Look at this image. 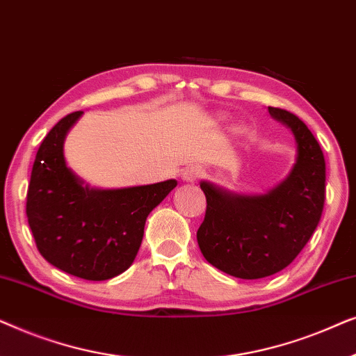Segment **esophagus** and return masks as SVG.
<instances>
[{
	"label": "esophagus",
	"mask_w": 356,
	"mask_h": 356,
	"mask_svg": "<svg viewBox=\"0 0 356 356\" xmlns=\"http://www.w3.org/2000/svg\"><path fill=\"white\" fill-rule=\"evenodd\" d=\"M202 175H204V170L201 167H197V165H191V167H188L183 172V179L184 181L193 183V181H197Z\"/></svg>",
	"instance_id": "34e87169"
}]
</instances>
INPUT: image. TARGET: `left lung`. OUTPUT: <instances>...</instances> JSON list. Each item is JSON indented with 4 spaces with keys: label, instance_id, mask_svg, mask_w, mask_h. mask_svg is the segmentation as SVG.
Wrapping results in <instances>:
<instances>
[{
    "label": "left lung",
    "instance_id": "left-lung-1",
    "mask_svg": "<svg viewBox=\"0 0 356 356\" xmlns=\"http://www.w3.org/2000/svg\"><path fill=\"white\" fill-rule=\"evenodd\" d=\"M291 129L296 162L266 194H236L201 181L206 217L197 245L213 267L238 279H262L285 269L318 227L325 199V162L318 140L298 116L269 106Z\"/></svg>",
    "mask_w": 356,
    "mask_h": 356
}]
</instances>
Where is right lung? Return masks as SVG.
<instances>
[{
    "instance_id": "right-lung-1",
    "label": "right lung",
    "mask_w": 356,
    "mask_h": 356,
    "mask_svg": "<svg viewBox=\"0 0 356 356\" xmlns=\"http://www.w3.org/2000/svg\"><path fill=\"white\" fill-rule=\"evenodd\" d=\"M84 111L65 116L42 140L27 189V218L40 254L86 280H108L133 264L147 216L177 179L120 189L90 188L65 159V139Z\"/></svg>"
}]
</instances>
